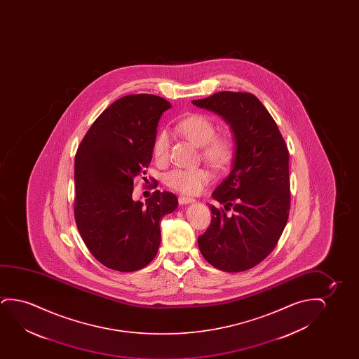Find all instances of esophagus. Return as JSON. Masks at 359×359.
Listing matches in <instances>:
<instances>
[{
  "label": "esophagus",
  "instance_id": "obj_1",
  "mask_svg": "<svg viewBox=\"0 0 359 359\" xmlns=\"http://www.w3.org/2000/svg\"><path fill=\"white\" fill-rule=\"evenodd\" d=\"M195 200L192 197L180 196L179 197V203L180 205H189V203H194Z\"/></svg>",
  "mask_w": 359,
  "mask_h": 359
}]
</instances>
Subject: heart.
Instances as JSON below:
<instances>
[{
	"label": "heart",
	"instance_id": "b5f03b06",
	"mask_svg": "<svg viewBox=\"0 0 359 359\" xmlns=\"http://www.w3.org/2000/svg\"><path fill=\"white\" fill-rule=\"evenodd\" d=\"M177 133L201 148V157L215 169H222L231 162L233 142L226 135H217L216 125L203 114H191L175 126ZM153 157L164 164L170 154V136L161 130L153 141ZM211 180L206 168H175L164 175V182L174 191L196 195Z\"/></svg>",
	"mask_w": 359,
	"mask_h": 359
}]
</instances>
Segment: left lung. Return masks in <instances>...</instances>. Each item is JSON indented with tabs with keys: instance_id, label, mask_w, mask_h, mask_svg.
I'll use <instances>...</instances> for the list:
<instances>
[{
	"instance_id": "8db88e82",
	"label": "left lung",
	"mask_w": 359,
	"mask_h": 359,
	"mask_svg": "<svg viewBox=\"0 0 359 359\" xmlns=\"http://www.w3.org/2000/svg\"><path fill=\"white\" fill-rule=\"evenodd\" d=\"M192 104L221 115L236 140L231 172L212 194L224 208L210 205L211 224L198 236V248L218 270H249L275 249L288 221V148L275 120L254 94L219 92Z\"/></svg>"
}]
</instances>
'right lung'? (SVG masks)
Segmentation results:
<instances>
[{"label": "right lung", "instance_id": "1", "mask_svg": "<svg viewBox=\"0 0 359 359\" xmlns=\"http://www.w3.org/2000/svg\"><path fill=\"white\" fill-rule=\"evenodd\" d=\"M172 107L153 94L114 102L86 133L74 157V219L84 244L111 270H141L157 255L163 217L177 198L154 191L146 203L133 200V179L152 161L162 114Z\"/></svg>", "mask_w": 359, "mask_h": 359}]
</instances>
